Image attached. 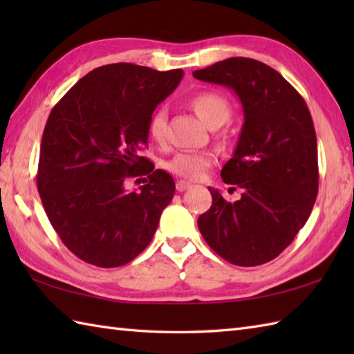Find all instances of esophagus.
I'll return each mask as SVG.
<instances>
[{
    "label": "esophagus",
    "instance_id": "esophagus-1",
    "mask_svg": "<svg viewBox=\"0 0 354 354\" xmlns=\"http://www.w3.org/2000/svg\"><path fill=\"white\" fill-rule=\"evenodd\" d=\"M192 184L190 183H187V181H176V190L178 192H185V190H189V189H192Z\"/></svg>",
    "mask_w": 354,
    "mask_h": 354
}]
</instances>
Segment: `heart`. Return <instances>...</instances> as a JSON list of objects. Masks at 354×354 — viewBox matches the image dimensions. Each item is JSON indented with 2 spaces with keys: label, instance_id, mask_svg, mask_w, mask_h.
<instances>
[{
  "label": "heart",
  "instance_id": "obj_1",
  "mask_svg": "<svg viewBox=\"0 0 354 354\" xmlns=\"http://www.w3.org/2000/svg\"><path fill=\"white\" fill-rule=\"evenodd\" d=\"M189 104L194 114L212 129L227 123L231 115L228 100L222 94L214 91L196 93L189 99ZM165 124L167 122H165V114L162 111H156L150 117L149 135L155 142H162L165 140ZM213 164L214 155L212 152H178L164 162V167L173 175L196 181L204 176V173Z\"/></svg>",
  "mask_w": 354,
  "mask_h": 354
}]
</instances>
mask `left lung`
Masks as SVG:
<instances>
[{"label":"left lung","instance_id":"1","mask_svg":"<svg viewBox=\"0 0 354 354\" xmlns=\"http://www.w3.org/2000/svg\"><path fill=\"white\" fill-rule=\"evenodd\" d=\"M193 76L231 88L245 123L221 176L242 198L219 190L199 216L202 237L222 259L259 266L288 248L309 219L318 194V146L313 120L299 93L280 73L250 57H230Z\"/></svg>","mask_w":354,"mask_h":354}]
</instances>
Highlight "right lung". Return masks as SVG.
Masks as SVG:
<instances>
[{
    "label": "right lung",
    "mask_w": 354,
    "mask_h": 354,
    "mask_svg": "<svg viewBox=\"0 0 354 354\" xmlns=\"http://www.w3.org/2000/svg\"><path fill=\"white\" fill-rule=\"evenodd\" d=\"M183 74L126 62L103 65L50 112L37 192L64 245L89 265L132 261L150 243L175 194L173 178L141 153L150 117ZM145 174L140 192L125 190L127 178Z\"/></svg>",
    "instance_id": "1"
}]
</instances>
